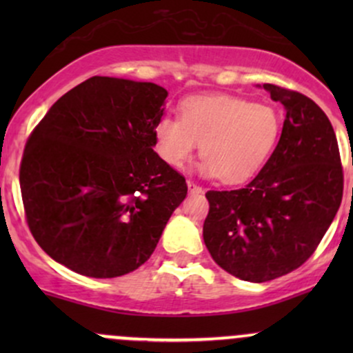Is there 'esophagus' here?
I'll return each mask as SVG.
<instances>
[{
	"instance_id": "1",
	"label": "esophagus",
	"mask_w": 353,
	"mask_h": 353,
	"mask_svg": "<svg viewBox=\"0 0 353 353\" xmlns=\"http://www.w3.org/2000/svg\"><path fill=\"white\" fill-rule=\"evenodd\" d=\"M188 189L190 194H201L202 192L201 185H197L196 182H192V181H188Z\"/></svg>"
}]
</instances>
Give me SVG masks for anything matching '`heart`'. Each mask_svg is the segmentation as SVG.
I'll use <instances>...</instances> for the list:
<instances>
[{
    "instance_id": "heart-1",
    "label": "heart",
    "mask_w": 353,
    "mask_h": 353,
    "mask_svg": "<svg viewBox=\"0 0 353 353\" xmlns=\"http://www.w3.org/2000/svg\"><path fill=\"white\" fill-rule=\"evenodd\" d=\"M281 134L274 108L234 96H194L181 104V119L163 116L154 128L157 156L181 171L201 144L197 172L208 179L244 182L264 168Z\"/></svg>"
}]
</instances>
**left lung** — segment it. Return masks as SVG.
<instances>
[{
  "mask_svg": "<svg viewBox=\"0 0 353 353\" xmlns=\"http://www.w3.org/2000/svg\"><path fill=\"white\" fill-rule=\"evenodd\" d=\"M287 114L261 172L244 189L209 190L202 236L219 267L267 282L301 267L340 208L343 174L329 117L310 98L262 84Z\"/></svg>",
  "mask_w": 353,
  "mask_h": 353,
  "instance_id": "obj_1",
  "label": "left lung"
}]
</instances>
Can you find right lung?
<instances>
[{"instance_id":"add662e5","label":"right lung","mask_w":353,"mask_h":353,"mask_svg":"<svg viewBox=\"0 0 353 353\" xmlns=\"http://www.w3.org/2000/svg\"><path fill=\"white\" fill-rule=\"evenodd\" d=\"M168 91L94 76L52 104L24 148L19 185L28 225L52 261L94 279L151 257L185 179L154 152Z\"/></svg>"}]
</instances>
